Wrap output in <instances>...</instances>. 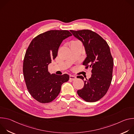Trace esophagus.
<instances>
[{
  "mask_svg": "<svg viewBox=\"0 0 134 134\" xmlns=\"http://www.w3.org/2000/svg\"><path fill=\"white\" fill-rule=\"evenodd\" d=\"M69 79L70 80H72V81H74L76 79V77L75 76H74V75H70L69 76Z\"/></svg>",
  "mask_w": 134,
  "mask_h": 134,
  "instance_id": "1",
  "label": "esophagus"
}]
</instances>
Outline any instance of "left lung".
<instances>
[{
    "label": "left lung",
    "instance_id": "1",
    "mask_svg": "<svg viewBox=\"0 0 134 134\" xmlns=\"http://www.w3.org/2000/svg\"><path fill=\"white\" fill-rule=\"evenodd\" d=\"M70 31L84 47L86 57L83 65L92 68L91 77L86 79L83 88L77 94L86 102H96L107 93L112 79L113 60L109 46L101 36L91 30ZM79 78L84 79L82 76Z\"/></svg>",
    "mask_w": 134,
    "mask_h": 134
}]
</instances>
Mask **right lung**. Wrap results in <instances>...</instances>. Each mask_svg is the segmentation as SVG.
<instances>
[{
  "instance_id": "add662e5",
  "label": "right lung",
  "mask_w": 134,
  "mask_h": 134,
  "mask_svg": "<svg viewBox=\"0 0 134 134\" xmlns=\"http://www.w3.org/2000/svg\"><path fill=\"white\" fill-rule=\"evenodd\" d=\"M71 34L67 30H50L38 35L30 43L23 62V75L32 97L40 103L52 101L59 94L68 74H51L48 65L58 54L63 41Z\"/></svg>"
}]
</instances>
